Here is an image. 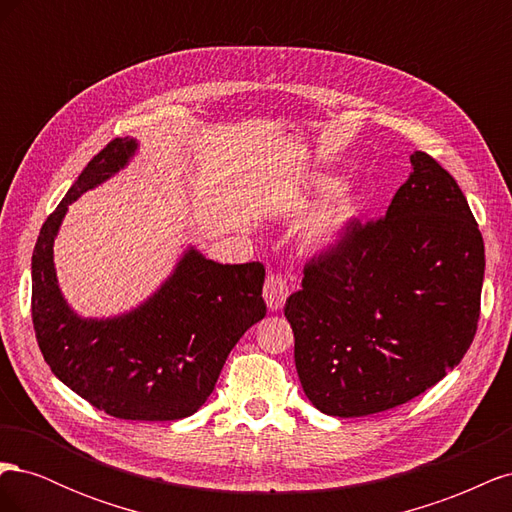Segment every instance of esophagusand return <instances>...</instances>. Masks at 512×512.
I'll use <instances>...</instances> for the list:
<instances>
[{
	"label": "esophagus",
	"instance_id": "obj_1",
	"mask_svg": "<svg viewBox=\"0 0 512 512\" xmlns=\"http://www.w3.org/2000/svg\"><path fill=\"white\" fill-rule=\"evenodd\" d=\"M262 297L267 301V307L271 312H277V309H282L288 297V284L282 275L271 273L265 282V288H262Z\"/></svg>",
	"mask_w": 512,
	"mask_h": 512
}]
</instances>
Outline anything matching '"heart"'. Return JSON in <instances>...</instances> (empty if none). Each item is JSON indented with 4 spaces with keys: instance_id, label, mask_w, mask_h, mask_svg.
<instances>
[{
    "instance_id": "b5f03b06",
    "label": "heart",
    "mask_w": 512,
    "mask_h": 512,
    "mask_svg": "<svg viewBox=\"0 0 512 512\" xmlns=\"http://www.w3.org/2000/svg\"><path fill=\"white\" fill-rule=\"evenodd\" d=\"M335 181L324 177L316 183L314 194H328ZM333 190V189H332ZM334 191V190H333ZM331 192V191H330ZM332 193V192H331ZM361 215V200L346 185H337L336 190L312 211L301 230V241L307 250L327 252L342 243Z\"/></svg>"
}]
</instances>
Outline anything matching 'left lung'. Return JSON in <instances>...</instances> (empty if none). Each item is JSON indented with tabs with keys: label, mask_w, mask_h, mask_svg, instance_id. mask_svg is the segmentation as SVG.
Returning <instances> with one entry per match:
<instances>
[{
	"label": "left lung",
	"mask_w": 512,
	"mask_h": 512,
	"mask_svg": "<svg viewBox=\"0 0 512 512\" xmlns=\"http://www.w3.org/2000/svg\"><path fill=\"white\" fill-rule=\"evenodd\" d=\"M378 222L312 258L284 314L303 391L329 416L406 404L468 352L485 245L451 173L423 151Z\"/></svg>",
	"instance_id": "8db88e82"
}]
</instances>
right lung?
Listing matches in <instances>:
<instances>
[{
    "label": "right lung",
    "mask_w": 512,
    "mask_h": 512,
    "mask_svg": "<svg viewBox=\"0 0 512 512\" xmlns=\"http://www.w3.org/2000/svg\"><path fill=\"white\" fill-rule=\"evenodd\" d=\"M136 151L130 136L108 143L46 218L32 256V318L44 361L91 406L126 421H177L205 404L230 350L265 318V267L220 265L190 245L130 312L76 314L57 282V232L74 200L115 177Z\"/></svg>",
    "instance_id": "1"
}]
</instances>
